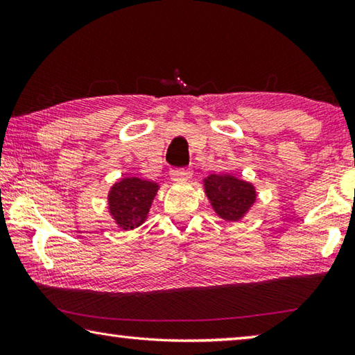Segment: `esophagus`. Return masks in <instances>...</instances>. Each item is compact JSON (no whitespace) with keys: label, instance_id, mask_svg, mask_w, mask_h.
I'll use <instances>...</instances> for the list:
<instances>
[{"label":"esophagus","instance_id":"34e87169","mask_svg":"<svg viewBox=\"0 0 355 355\" xmlns=\"http://www.w3.org/2000/svg\"><path fill=\"white\" fill-rule=\"evenodd\" d=\"M169 175L172 182L180 183V182H184V180H188L191 177V172L186 169H171Z\"/></svg>","mask_w":355,"mask_h":355}]
</instances>
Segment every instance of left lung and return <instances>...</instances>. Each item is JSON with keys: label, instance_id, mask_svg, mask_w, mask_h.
<instances>
[{"label": "left lung", "instance_id": "8db88e82", "mask_svg": "<svg viewBox=\"0 0 355 355\" xmlns=\"http://www.w3.org/2000/svg\"><path fill=\"white\" fill-rule=\"evenodd\" d=\"M203 189L220 219L241 220L257 200V189L250 182L232 173H211L203 178Z\"/></svg>", "mask_w": 355, "mask_h": 355}]
</instances>
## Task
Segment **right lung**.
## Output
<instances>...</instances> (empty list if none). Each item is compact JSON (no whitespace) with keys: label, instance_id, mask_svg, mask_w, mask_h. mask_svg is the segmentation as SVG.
<instances>
[{"label":"right lung","instance_id":"obj_1","mask_svg":"<svg viewBox=\"0 0 355 355\" xmlns=\"http://www.w3.org/2000/svg\"><path fill=\"white\" fill-rule=\"evenodd\" d=\"M159 184L137 177H125L107 192V211L122 230H133L148 218Z\"/></svg>","mask_w":355,"mask_h":355}]
</instances>
